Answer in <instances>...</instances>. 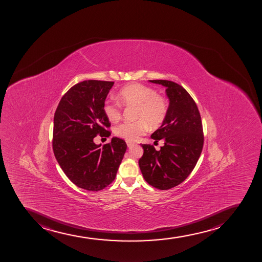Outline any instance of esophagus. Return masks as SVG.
<instances>
[{
    "instance_id": "esophagus-1",
    "label": "esophagus",
    "mask_w": 262,
    "mask_h": 262,
    "mask_svg": "<svg viewBox=\"0 0 262 262\" xmlns=\"http://www.w3.org/2000/svg\"><path fill=\"white\" fill-rule=\"evenodd\" d=\"M135 144L133 143V142H131V141H127V147H132L133 146H134Z\"/></svg>"
}]
</instances>
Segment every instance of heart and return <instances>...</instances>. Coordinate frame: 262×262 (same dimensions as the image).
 Listing matches in <instances>:
<instances>
[{
    "label": "heart",
    "mask_w": 262,
    "mask_h": 262,
    "mask_svg": "<svg viewBox=\"0 0 262 262\" xmlns=\"http://www.w3.org/2000/svg\"><path fill=\"white\" fill-rule=\"evenodd\" d=\"M118 99L126 106H136L135 118L137 121L124 122L116 128V135L127 141H137L148 128L161 125L167 114V102L158 95L154 89L134 83L119 91ZM103 112L108 121H118L121 119V107L116 102L106 101Z\"/></svg>",
    "instance_id": "b5f03b06"
}]
</instances>
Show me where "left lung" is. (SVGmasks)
<instances>
[{
  "label": "left lung",
  "mask_w": 262,
  "mask_h": 262,
  "mask_svg": "<svg viewBox=\"0 0 262 262\" xmlns=\"http://www.w3.org/2000/svg\"><path fill=\"white\" fill-rule=\"evenodd\" d=\"M149 82L165 87L170 103L162 125L151 135L155 141L163 140L164 146L157 151L150 145H141L144 152L139 165L149 185L168 190L185 180L201 155V116L192 97L182 86L168 80Z\"/></svg>",
  "instance_id": "left-lung-1"
}]
</instances>
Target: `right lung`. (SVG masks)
<instances>
[{
  "label": "right lung",
  "mask_w": 262,
  "mask_h": 262,
  "mask_svg": "<svg viewBox=\"0 0 262 262\" xmlns=\"http://www.w3.org/2000/svg\"><path fill=\"white\" fill-rule=\"evenodd\" d=\"M114 82L85 80L63 95L53 119L56 160L73 184L90 191L102 190L116 179L127 144L113 137L101 147L97 135L108 137L111 126L103 105Z\"/></svg>",
  "instance_id": "add662e5"
}]
</instances>
